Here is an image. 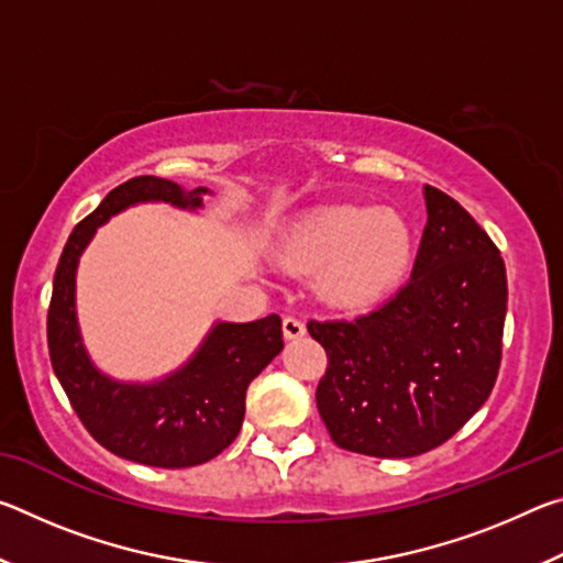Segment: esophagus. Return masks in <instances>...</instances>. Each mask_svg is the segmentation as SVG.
Returning <instances> with one entry per match:
<instances>
[{
  "label": "esophagus",
  "mask_w": 563,
  "mask_h": 563,
  "mask_svg": "<svg viewBox=\"0 0 563 563\" xmlns=\"http://www.w3.org/2000/svg\"><path fill=\"white\" fill-rule=\"evenodd\" d=\"M283 335L288 338V340H295V338H302L305 335V325L302 322L298 320V318H292V316H288L283 320Z\"/></svg>",
  "instance_id": "34e87169"
}]
</instances>
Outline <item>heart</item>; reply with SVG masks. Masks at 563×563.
Wrapping results in <instances>:
<instances>
[{"label":"heart","instance_id":"obj_1","mask_svg":"<svg viewBox=\"0 0 563 563\" xmlns=\"http://www.w3.org/2000/svg\"><path fill=\"white\" fill-rule=\"evenodd\" d=\"M412 253V233L395 211L325 206L305 213L283 241L295 268H320L322 298L360 308L393 288Z\"/></svg>","mask_w":563,"mask_h":563}]
</instances>
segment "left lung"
<instances>
[{"mask_svg":"<svg viewBox=\"0 0 563 563\" xmlns=\"http://www.w3.org/2000/svg\"><path fill=\"white\" fill-rule=\"evenodd\" d=\"M427 225L409 280L357 318L310 320L328 352L318 409L347 452L405 460L470 422L501 362L507 271L464 208L424 186Z\"/></svg>","mask_w":563,"mask_h":563,"instance_id":"1","label":"left lung"}]
</instances>
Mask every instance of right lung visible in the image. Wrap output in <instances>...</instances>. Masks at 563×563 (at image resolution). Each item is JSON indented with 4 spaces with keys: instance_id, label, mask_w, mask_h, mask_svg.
<instances>
[{
    "instance_id": "obj_1",
    "label": "right lung",
    "mask_w": 563,
    "mask_h": 563,
    "mask_svg": "<svg viewBox=\"0 0 563 563\" xmlns=\"http://www.w3.org/2000/svg\"><path fill=\"white\" fill-rule=\"evenodd\" d=\"M208 188L184 190L174 180L136 176L111 190L74 228L56 265L46 316L52 367L74 412L89 434L123 460L184 470L221 454L241 432L245 389L283 350V322H216L184 367L158 383H117L93 367L76 322V265L101 223L123 208L164 201L176 208L203 206Z\"/></svg>"
}]
</instances>
